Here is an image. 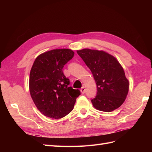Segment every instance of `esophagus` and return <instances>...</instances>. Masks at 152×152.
Listing matches in <instances>:
<instances>
[{
	"label": "esophagus",
	"instance_id": "obj_1",
	"mask_svg": "<svg viewBox=\"0 0 152 152\" xmlns=\"http://www.w3.org/2000/svg\"><path fill=\"white\" fill-rule=\"evenodd\" d=\"M80 91H81V93H82V94H84L85 92H86V89H85V88L84 87H82V88H81V89H80Z\"/></svg>",
	"mask_w": 152,
	"mask_h": 152
}]
</instances>
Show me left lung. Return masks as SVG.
<instances>
[{"mask_svg": "<svg viewBox=\"0 0 152 152\" xmlns=\"http://www.w3.org/2000/svg\"><path fill=\"white\" fill-rule=\"evenodd\" d=\"M77 53L91 71L97 93L91 100L96 110L110 112L118 108L127 97L129 83L115 57L102 50L86 49Z\"/></svg>", "mask_w": 152, "mask_h": 152, "instance_id": "left-lung-1", "label": "left lung"}]
</instances>
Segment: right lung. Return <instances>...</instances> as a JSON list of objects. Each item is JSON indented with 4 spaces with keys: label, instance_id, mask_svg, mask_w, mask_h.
I'll return each mask as SVG.
<instances>
[{
    "label": "right lung",
    "instance_id": "right-lung-1",
    "mask_svg": "<svg viewBox=\"0 0 152 152\" xmlns=\"http://www.w3.org/2000/svg\"><path fill=\"white\" fill-rule=\"evenodd\" d=\"M70 49H56L39 55L31 68L29 91L32 99L42 114L60 119L72 110L78 89L69 87V80L63 68L74 57Z\"/></svg>",
    "mask_w": 152,
    "mask_h": 152
}]
</instances>
